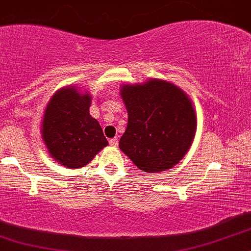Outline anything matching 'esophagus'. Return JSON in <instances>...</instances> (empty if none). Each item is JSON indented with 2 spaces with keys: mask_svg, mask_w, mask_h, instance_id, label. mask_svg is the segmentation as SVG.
I'll return each instance as SVG.
<instances>
[{
  "mask_svg": "<svg viewBox=\"0 0 251 251\" xmlns=\"http://www.w3.org/2000/svg\"><path fill=\"white\" fill-rule=\"evenodd\" d=\"M118 144H119L118 138H112V139H109V145L111 146H118Z\"/></svg>",
  "mask_w": 251,
  "mask_h": 251,
  "instance_id": "1",
  "label": "esophagus"
}]
</instances>
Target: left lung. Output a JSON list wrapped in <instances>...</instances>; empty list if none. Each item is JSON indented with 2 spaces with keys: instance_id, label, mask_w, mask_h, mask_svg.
I'll return each instance as SVG.
<instances>
[{
  "instance_id": "1",
  "label": "left lung",
  "mask_w": 251,
  "mask_h": 251,
  "mask_svg": "<svg viewBox=\"0 0 251 251\" xmlns=\"http://www.w3.org/2000/svg\"><path fill=\"white\" fill-rule=\"evenodd\" d=\"M120 96L128 114L119 148L148 174L174 168L194 143L197 117L188 94L162 79L124 83Z\"/></svg>"
}]
</instances>
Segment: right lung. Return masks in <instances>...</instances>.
Returning a JSON list of instances; mask_svg holds the SVG:
<instances>
[{
	"mask_svg": "<svg viewBox=\"0 0 251 251\" xmlns=\"http://www.w3.org/2000/svg\"><path fill=\"white\" fill-rule=\"evenodd\" d=\"M91 101L88 92L70 85L51 96L43 112L42 140L65 168H83L108 145L100 124L89 114Z\"/></svg>",
	"mask_w": 251,
	"mask_h": 251,
	"instance_id": "add662e5",
	"label": "right lung"
}]
</instances>
